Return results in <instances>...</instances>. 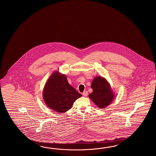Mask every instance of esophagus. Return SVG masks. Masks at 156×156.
Masks as SVG:
<instances>
[{
    "label": "esophagus",
    "instance_id": "1",
    "mask_svg": "<svg viewBox=\"0 0 156 156\" xmlns=\"http://www.w3.org/2000/svg\"><path fill=\"white\" fill-rule=\"evenodd\" d=\"M87 94H88V93L87 91H85L83 93V96H86L87 95Z\"/></svg>",
    "mask_w": 156,
    "mask_h": 156
}]
</instances>
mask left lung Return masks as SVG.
<instances>
[{
  "instance_id": "obj_1",
  "label": "left lung",
  "mask_w": 156,
  "mask_h": 156,
  "mask_svg": "<svg viewBox=\"0 0 156 156\" xmlns=\"http://www.w3.org/2000/svg\"><path fill=\"white\" fill-rule=\"evenodd\" d=\"M91 87L93 92L89 97L94 103L100 109H104L110 105L114 99V93L107 80L101 76L94 79Z\"/></svg>"
}]
</instances>
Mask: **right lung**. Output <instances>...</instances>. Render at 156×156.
<instances>
[{
	"mask_svg": "<svg viewBox=\"0 0 156 156\" xmlns=\"http://www.w3.org/2000/svg\"><path fill=\"white\" fill-rule=\"evenodd\" d=\"M81 96L68 83L66 75L58 71L52 73L43 89L44 103L57 113H65L70 110L74 101Z\"/></svg>",
	"mask_w": 156,
	"mask_h": 156,
	"instance_id": "obj_1",
	"label": "right lung"
}]
</instances>
